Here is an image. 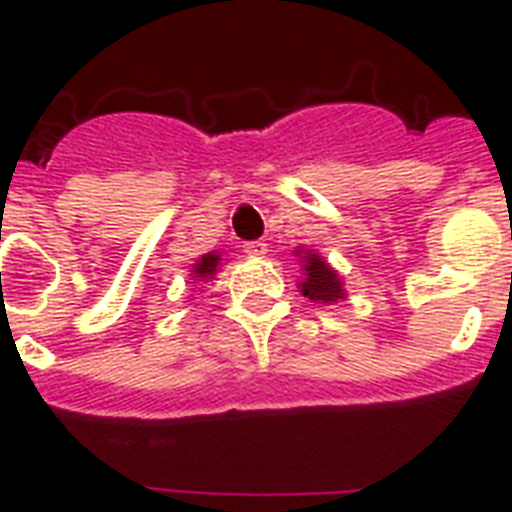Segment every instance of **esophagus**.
I'll use <instances>...</instances> for the list:
<instances>
[{"label": "esophagus", "mask_w": 512, "mask_h": 512, "mask_svg": "<svg viewBox=\"0 0 512 512\" xmlns=\"http://www.w3.org/2000/svg\"><path fill=\"white\" fill-rule=\"evenodd\" d=\"M244 252H247L249 257H263L265 252H268V244H265V241H247V244H244Z\"/></svg>", "instance_id": "obj_1"}]
</instances>
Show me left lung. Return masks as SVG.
I'll list each match as a JSON object with an SVG mask.
<instances>
[{"instance_id":"obj_1","label":"left lung","mask_w":512,"mask_h":512,"mask_svg":"<svg viewBox=\"0 0 512 512\" xmlns=\"http://www.w3.org/2000/svg\"><path fill=\"white\" fill-rule=\"evenodd\" d=\"M300 287H303V295L313 303H335L342 297V284L337 273L319 255L305 257V281Z\"/></svg>"}]
</instances>
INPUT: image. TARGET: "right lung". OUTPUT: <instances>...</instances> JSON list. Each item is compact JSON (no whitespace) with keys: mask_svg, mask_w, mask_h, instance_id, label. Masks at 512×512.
<instances>
[{"mask_svg":"<svg viewBox=\"0 0 512 512\" xmlns=\"http://www.w3.org/2000/svg\"><path fill=\"white\" fill-rule=\"evenodd\" d=\"M217 260H220V255H204L199 263L193 265V276H199V279H207V276H212L217 268Z\"/></svg>","mask_w":512,"mask_h":512,"instance_id":"add662e5","label":"right lung"}]
</instances>
